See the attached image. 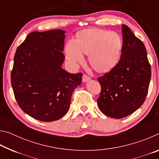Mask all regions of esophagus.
<instances>
[{
  "mask_svg": "<svg viewBox=\"0 0 159 159\" xmlns=\"http://www.w3.org/2000/svg\"><path fill=\"white\" fill-rule=\"evenodd\" d=\"M90 80V77H88V76H87V75H85V74H83V82L86 83V82L89 81Z\"/></svg>",
  "mask_w": 159,
  "mask_h": 159,
  "instance_id": "34e87169",
  "label": "esophagus"
}]
</instances>
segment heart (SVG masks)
<instances>
[{
  "label": "heart",
  "mask_w": 159,
  "mask_h": 159,
  "mask_svg": "<svg viewBox=\"0 0 159 159\" xmlns=\"http://www.w3.org/2000/svg\"><path fill=\"white\" fill-rule=\"evenodd\" d=\"M122 40L114 31L91 29L83 31L78 39H71L65 48L66 60L72 66L84 60L83 53L89 54V61L93 68L105 73L114 68L119 61L122 50Z\"/></svg>",
  "instance_id": "heart-1"
}]
</instances>
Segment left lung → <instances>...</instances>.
<instances>
[{
    "mask_svg": "<svg viewBox=\"0 0 159 159\" xmlns=\"http://www.w3.org/2000/svg\"><path fill=\"white\" fill-rule=\"evenodd\" d=\"M122 52L118 63L98 78L102 90L99 109L114 118L133 114L144 103L151 79V66L144 45L127 26L122 25Z\"/></svg>",
    "mask_w": 159,
    "mask_h": 159,
    "instance_id": "8db88e82",
    "label": "left lung"
}]
</instances>
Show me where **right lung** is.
<instances>
[{
	"label": "right lung",
	"mask_w": 159,
	"mask_h": 159,
	"mask_svg": "<svg viewBox=\"0 0 159 159\" xmlns=\"http://www.w3.org/2000/svg\"><path fill=\"white\" fill-rule=\"evenodd\" d=\"M65 31L55 29L29 34L16 50L11 84L22 111L41 121L62 118L69 108L82 74L62 69Z\"/></svg>",
	"instance_id": "add662e5"
}]
</instances>
